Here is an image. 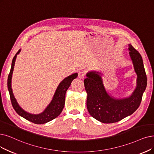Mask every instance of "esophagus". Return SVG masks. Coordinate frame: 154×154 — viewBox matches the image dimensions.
<instances>
[{
    "instance_id": "34e87169",
    "label": "esophagus",
    "mask_w": 154,
    "mask_h": 154,
    "mask_svg": "<svg viewBox=\"0 0 154 154\" xmlns=\"http://www.w3.org/2000/svg\"><path fill=\"white\" fill-rule=\"evenodd\" d=\"M85 76V72L83 71H80L78 72V78H81V79H83Z\"/></svg>"
}]
</instances>
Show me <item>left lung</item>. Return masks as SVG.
<instances>
[{"mask_svg":"<svg viewBox=\"0 0 154 154\" xmlns=\"http://www.w3.org/2000/svg\"><path fill=\"white\" fill-rule=\"evenodd\" d=\"M130 58L137 74V86L132 94L126 98H117L109 95L106 90L100 72L91 71L85 79L87 93V107L90 114L103 123L118 122L131 115L139 107L146 87L147 79L142 57L140 53L128 44Z\"/></svg>","mask_w":154,"mask_h":154,"instance_id":"8db88e82","label":"left lung"}]
</instances>
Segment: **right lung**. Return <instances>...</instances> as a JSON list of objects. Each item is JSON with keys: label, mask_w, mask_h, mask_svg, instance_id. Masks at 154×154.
<instances>
[{"label": "right lung", "mask_w": 154, "mask_h": 154, "mask_svg": "<svg viewBox=\"0 0 154 154\" xmlns=\"http://www.w3.org/2000/svg\"><path fill=\"white\" fill-rule=\"evenodd\" d=\"M20 52L21 49H20L18 52L16 54L15 56L13 59V61H12L11 68L8 79V88L9 92L12 105H13V107L15 110V111L20 116L23 117V118L26 119V120L37 125L46 123V122H48L57 118V117L61 113V112H62V110L64 107L66 91L70 87L71 82L73 79L77 78V76H78V74H72V75L65 78L63 80L59 83L56 91H55V94L53 96L51 102L42 113L38 114L29 113L25 111L24 109H23L20 106L19 104H18L16 99L14 96L13 90H12L11 88L12 76H13L15 61L16 59L17 55L19 54Z\"/></svg>", "instance_id": "obj_1"}]
</instances>
